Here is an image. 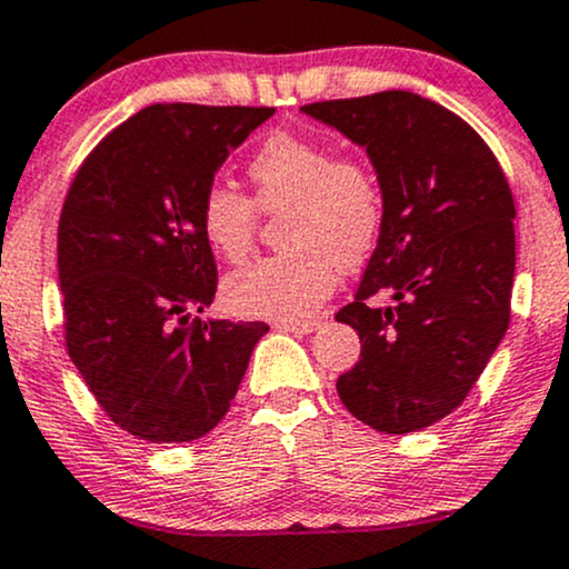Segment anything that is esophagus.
I'll return each mask as SVG.
<instances>
[{
    "instance_id": "34e87169",
    "label": "esophagus",
    "mask_w": 569,
    "mask_h": 569,
    "mask_svg": "<svg viewBox=\"0 0 569 569\" xmlns=\"http://www.w3.org/2000/svg\"><path fill=\"white\" fill-rule=\"evenodd\" d=\"M318 326H320L318 318H310V320H276V328H280V331H289V333H310Z\"/></svg>"
}]
</instances>
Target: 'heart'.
Segmentation results:
<instances>
[{"mask_svg":"<svg viewBox=\"0 0 569 569\" xmlns=\"http://www.w3.org/2000/svg\"><path fill=\"white\" fill-rule=\"evenodd\" d=\"M246 174L267 211L286 209L289 251L257 259L224 286L236 312L302 320L337 286V270H352L371 254L385 228V188L360 153H333L312 134L272 132L254 148ZM203 236L230 262L254 246L257 204L241 190L211 182L198 203Z\"/></svg>","mask_w":569,"mask_h":569,"instance_id":"1","label":"heart"}]
</instances>
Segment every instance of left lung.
<instances>
[{"instance_id": "1", "label": "left lung", "mask_w": 569, "mask_h": 569, "mask_svg": "<svg viewBox=\"0 0 569 569\" xmlns=\"http://www.w3.org/2000/svg\"><path fill=\"white\" fill-rule=\"evenodd\" d=\"M302 111L366 148L387 203L355 299L337 312L360 337L337 392L379 432H419L467 400L509 328L515 196L488 142L421 94L389 89ZM379 292L396 305L373 308Z\"/></svg>"}]
</instances>
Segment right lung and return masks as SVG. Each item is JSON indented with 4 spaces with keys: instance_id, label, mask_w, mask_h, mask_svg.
<instances>
[{
    "instance_id": "obj_1",
    "label": "right lung",
    "mask_w": 569,
    "mask_h": 569,
    "mask_svg": "<svg viewBox=\"0 0 569 569\" xmlns=\"http://www.w3.org/2000/svg\"><path fill=\"white\" fill-rule=\"evenodd\" d=\"M272 108L159 102L108 132L68 188L58 224L66 347L106 416L148 442L222 421L262 320H201L217 262L198 203Z\"/></svg>"
}]
</instances>
